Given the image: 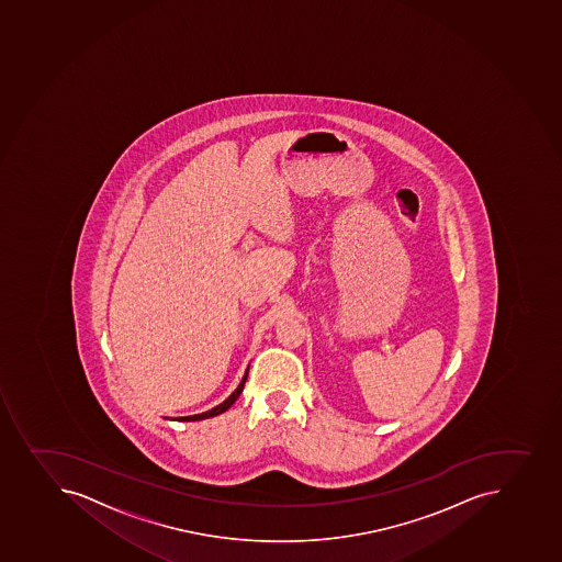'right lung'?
<instances>
[{
  "label": "right lung",
  "mask_w": 562,
  "mask_h": 562,
  "mask_svg": "<svg viewBox=\"0 0 562 562\" xmlns=\"http://www.w3.org/2000/svg\"><path fill=\"white\" fill-rule=\"evenodd\" d=\"M247 373H249V369H246V374H244V379H241L240 384H238V387H236L233 393H231L227 398H225L222 404H218V406L213 407V409H209V412L205 413H199V415H191V417H178L172 418V420H180V423H194V420H203V418H211L216 417V415H220V413L227 412L233 404H235L236 398L240 396L241 391H244V384H246L247 380Z\"/></svg>",
  "instance_id": "obj_1"
}]
</instances>
